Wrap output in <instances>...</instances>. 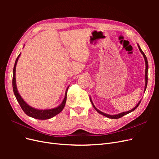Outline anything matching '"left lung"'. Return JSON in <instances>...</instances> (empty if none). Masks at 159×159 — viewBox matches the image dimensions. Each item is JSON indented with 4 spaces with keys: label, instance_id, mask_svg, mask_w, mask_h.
Instances as JSON below:
<instances>
[{
    "label": "left lung",
    "instance_id": "8db88e82",
    "mask_svg": "<svg viewBox=\"0 0 159 159\" xmlns=\"http://www.w3.org/2000/svg\"><path fill=\"white\" fill-rule=\"evenodd\" d=\"M138 47H139V50H140L141 53L143 54V57H144V59H145V66H146V69H145V89H144V91H145L146 88H147V81H148V61H147V57H146L145 54H144V52L142 51V50L141 49V48H140V46H139V44H138ZM90 101H91V104H92V105H93V107H94V109H95L96 111H98L99 113L102 114V115H104V116L107 117H108V118H110V119H119V118H121V117L124 116V115H127V114H128V113H131V112L133 111H134V109H136L137 108V107L139 106V104H140V103H141V100L140 102H139L137 103V105H136L135 107H134V108H133L132 109L128 111L123 112V113H121L117 114V115H108V114H107V113H103V112H102V111H101L98 110L97 108H96V107H95V105H93V102H92V100H91V98H90Z\"/></svg>",
    "mask_w": 159,
    "mask_h": 159
}]
</instances>
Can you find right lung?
<instances>
[{
  "instance_id": "obj_1",
  "label": "right lung",
  "mask_w": 159,
  "mask_h": 159,
  "mask_svg": "<svg viewBox=\"0 0 159 159\" xmlns=\"http://www.w3.org/2000/svg\"><path fill=\"white\" fill-rule=\"evenodd\" d=\"M20 54L18 55L17 57V58L15 61V64H14V69H13V77H12V87H13V91L14 95L18 101V103L20 104V107L23 110V111L25 112L27 115H28L29 117L35 118L37 119H40V120H45V119H50L53 117L56 116V115L60 113L62 110H63L66 102V99H67V92H68V88H67V89L66 91V93H65V98L63 100V102H61V103L59 105L58 107L53 108V109H36L35 108H33L30 107L29 105H28L24 99L21 98V96L19 94L18 91L17 90V87H16V66L18 60L20 57Z\"/></svg>"
}]
</instances>
